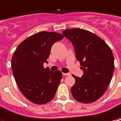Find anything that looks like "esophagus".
I'll list each match as a JSON object with an SVG mask.
<instances>
[{
  "mask_svg": "<svg viewBox=\"0 0 121 121\" xmlns=\"http://www.w3.org/2000/svg\"><path fill=\"white\" fill-rule=\"evenodd\" d=\"M63 75L64 76H68L70 75V73H63Z\"/></svg>",
  "mask_w": 121,
  "mask_h": 121,
  "instance_id": "obj_1",
  "label": "esophagus"
}]
</instances>
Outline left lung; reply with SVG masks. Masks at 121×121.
Returning <instances> with one entry per match:
<instances>
[{
  "label": "left lung",
  "mask_w": 121,
  "mask_h": 121,
  "mask_svg": "<svg viewBox=\"0 0 121 121\" xmlns=\"http://www.w3.org/2000/svg\"><path fill=\"white\" fill-rule=\"evenodd\" d=\"M63 34L72 42L83 75L75 79L71 94L81 103H91L104 94L114 73V56L99 36L79 28L65 30Z\"/></svg>",
  "instance_id": "left-lung-1"
}]
</instances>
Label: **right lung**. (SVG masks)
I'll list each match as a JSON object with an SVG mask.
<instances>
[{
    "instance_id": "1",
    "label": "right lung",
    "mask_w": 121,
    "mask_h": 121,
    "mask_svg": "<svg viewBox=\"0 0 121 121\" xmlns=\"http://www.w3.org/2000/svg\"><path fill=\"white\" fill-rule=\"evenodd\" d=\"M56 32L40 31L31 35L17 47L11 67L17 85L27 100L44 104L53 99L60 79V71L44 69L52 46L63 39Z\"/></svg>"
}]
</instances>
